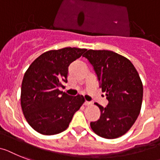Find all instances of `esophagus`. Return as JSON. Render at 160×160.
<instances>
[{
    "label": "esophagus",
    "mask_w": 160,
    "mask_h": 160,
    "mask_svg": "<svg viewBox=\"0 0 160 160\" xmlns=\"http://www.w3.org/2000/svg\"><path fill=\"white\" fill-rule=\"evenodd\" d=\"M84 105L90 106V105H92V102H88V101H85V102H84Z\"/></svg>",
    "instance_id": "esophagus-1"
}]
</instances>
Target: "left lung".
Here are the masks:
<instances>
[{
  "mask_svg": "<svg viewBox=\"0 0 160 160\" xmlns=\"http://www.w3.org/2000/svg\"><path fill=\"white\" fill-rule=\"evenodd\" d=\"M106 92L108 105L99 107L101 115L91 122L92 131L107 139L123 136L131 128L140 114L143 86L138 71L128 58L110 50L89 49L84 54Z\"/></svg>",
  "mask_w": 160,
  "mask_h": 160,
  "instance_id": "8db88e82",
  "label": "left lung"
}]
</instances>
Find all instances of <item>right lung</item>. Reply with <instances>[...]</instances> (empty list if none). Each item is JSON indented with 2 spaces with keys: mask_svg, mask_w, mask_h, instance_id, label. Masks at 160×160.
<instances>
[{
  "mask_svg": "<svg viewBox=\"0 0 160 160\" xmlns=\"http://www.w3.org/2000/svg\"><path fill=\"white\" fill-rule=\"evenodd\" d=\"M86 49L67 47L49 50L32 62L21 87V107L28 123L43 135H54L68 128L84 102L82 95L69 96L59 90L68 82V67Z\"/></svg>",
  "mask_w": 160,
  "mask_h": 160,
  "instance_id": "add662e5",
  "label": "right lung"
}]
</instances>
